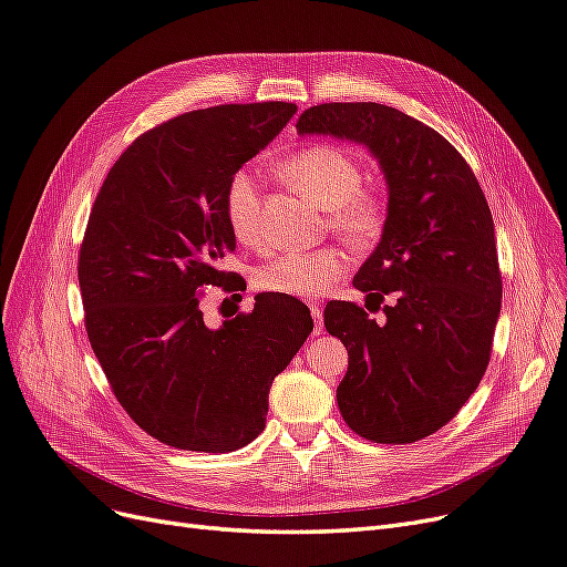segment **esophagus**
<instances>
[{
	"mask_svg": "<svg viewBox=\"0 0 567 567\" xmlns=\"http://www.w3.org/2000/svg\"><path fill=\"white\" fill-rule=\"evenodd\" d=\"M310 312H312V317H315V331H317V333H321V329H323L321 305H319V302H310Z\"/></svg>",
	"mask_w": 567,
	"mask_h": 567,
	"instance_id": "1",
	"label": "esophagus"
}]
</instances>
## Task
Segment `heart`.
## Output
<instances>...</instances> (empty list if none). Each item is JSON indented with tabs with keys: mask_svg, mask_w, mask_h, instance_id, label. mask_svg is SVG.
I'll return each mask as SVG.
<instances>
[{
	"mask_svg": "<svg viewBox=\"0 0 567 567\" xmlns=\"http://www.w3.org/2000/svg\"><path fill=\"white\" fill-rule=\"evenodd\" d=\"M281 177L300 196L326 210L331 229L354 250H371L390 225V198L379 186H362L364 169L350 151L333 144L305 146L281 163ZM225 213L238 244L257 248L260 236V182L238 167L225 188ZM348 255L338 248L286 252L271 257L252 274L262 293L286 298L323 296L348 271Z\"/></svg>",
	"mask_w": 567,
	"mask_h": 567,
	"instance_id": "heart-1",
	"label": "heart"
}]
</instances>
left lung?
<instances>
[{"label": "left lung", "mask_w": 567, "mask_h": 567, "mask_svg": "<svg viewBox=\"0 0 567 567\" xmlns=\"http://www.w3.org/2000/svg\"><path fill=\"white\" fill-rule=\"evenodd\" d=\"M296 127L364 144L388 182V231L352 281L369 310L391 300L386 319L346 300L323 310L350 357L340 414L371 442L423 440L458 414L489 364L502 271L487 198L440 132L392 106L319 104Z\"/></svg>", "instance_id": "obj_1"}]
</instances>
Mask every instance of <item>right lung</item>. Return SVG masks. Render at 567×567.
Here are the masks:
<instances>
[{
  "label": "right lung",
  "mask_w": 567,
  "mask_h": 567,
  "mask_svg": "<svg viewBox=\"0 0 567 567\" xmlns=\"http://www.w3.org/2000/svg\"><path fill=\"white\" fill-rule=\"evenodd\" d=\"M296 104H227L144 132L115 161L78 257L84 329L130 419L163 444L225 454L265 431L271 381L312 333L307 305L257 296L208 329L200 288L238 296L217 269L236 250L225 188L277 136Z\"/></svg>",
  "instance_id": "obj_1"
}]
</instances>
